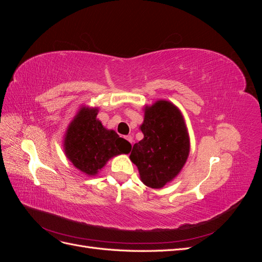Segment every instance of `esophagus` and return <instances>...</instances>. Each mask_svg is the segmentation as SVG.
Returning <instances> with one entry per match:
<instances>
[{"mask_svg":"<svg viewBox=\"0 0 262 262\" xmlns=\"http://www.w3.org/2000/svg\"><path fill=\"white\" fill-rule=\"evenodd\" d=\"M125 139L128 140L131 144L133 143V137H132V136H128V137H125Z\"/></svg>","mask_w":262,"mask_h":262,"instance_id":"obj_1","label":"esophagus"}]
</instances>
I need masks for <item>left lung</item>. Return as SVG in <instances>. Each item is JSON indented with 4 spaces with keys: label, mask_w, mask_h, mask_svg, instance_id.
<instances>
[{
    "label": "left lung",
    "mask_w": 262,
    "mask_h": 262,
    "mask_svg": "<svg viewBox=\"0 0 262 262\" xmlns=\"http://www.w3.org/2000/svg\"><path fill=\"white\" fill-rule=\"evenodd\" d=\"M143 112L140 129L144 138L133 145L130 160L145 186L161 189L179 175L188 160V128L180 109L169 100H157Z\"/></svg>",
    "instance_id": "left-lung-1"
}]
</instances>
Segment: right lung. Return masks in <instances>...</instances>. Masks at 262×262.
I'll use <instances>...</instances> for the list:
<instances>
[{"label": "right lung", "mask_w": 262, "mask_h": 262, "mask_svg": "<svg viewBox=\"0 0 262 262\" xmlns=\"http://www.w3.org/2000/svg\"><path fill=\"white\" fill-rule=\"evenodd\" d=\"M98 107L82 106L69 123L63 148L68 160L86 176H96L113 157L128 154L131 144L97 119Z\"/></svg>", "instance_id": "obj_1"}]
</instances>
